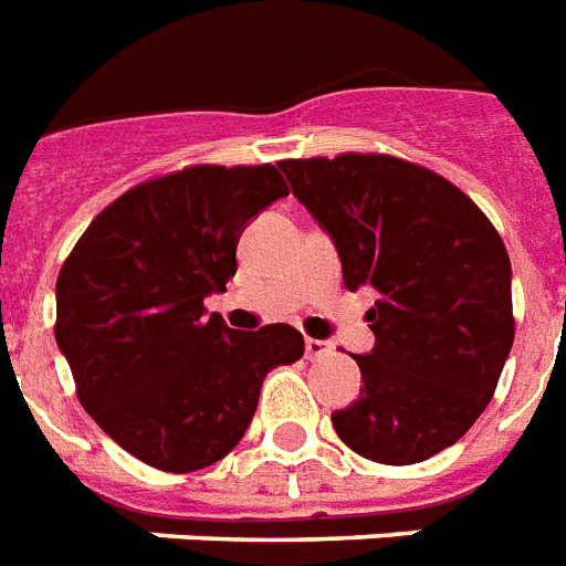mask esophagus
Returning a JSON list of instances; mask_svg holds the SVG:
<instances>
[{
    "label": "esophagus",
    "mask_w": 566,
    "mask_h": 566,
    "mask_svg": "<svg viewBox=\"0 0 566 566\" xmlns=\"http://www.w3.org/2000/svg\"><path fill=\"white\" fill-rule=\"evenodd\" d=\"M328 353H332V346H328L326 340H314V337L305 340V355H308L311 361H319V358H326Z\"/></svg>",
    "instance_id": "1"
}]
</instances>
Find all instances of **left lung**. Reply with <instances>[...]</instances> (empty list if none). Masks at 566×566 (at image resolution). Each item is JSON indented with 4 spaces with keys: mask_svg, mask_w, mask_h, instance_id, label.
Listing matches in <instances>:
<instances>
[{
    "mask_svg": "<svg viewBox=\"0 0 566 566\" xmlns=\"http://www.w3.org/2000/svg\"><path fill=\"white\" fill-rule=\"evenodd\" d=\"M332 234L346 291L378 293L376 346L355 355L361 399L332 413L337 438L378 464H417L467 434L514 344L511 261L479 205L396 155L279 164Z\"/></svg>",
    "mask_w": 566,
    "mask_h": 566,
    "instance_id": "8db88e82",
    "label": "left lung"
}]
</instances>
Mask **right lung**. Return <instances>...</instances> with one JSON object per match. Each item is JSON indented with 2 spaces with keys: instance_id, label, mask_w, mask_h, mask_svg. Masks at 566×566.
Segmentation results:
<instances>
[{
  "instance_id": "right-lung-1",
  "label": "right lung",
  "mask_w": 566,
  "mask_h": 566,
  "mask_svg": "<svg viewBox=\"0 0 566 566\" xmlns=\"http://www.w3.org/2000/svg\"><path fill=\"white\" fill-rule=\"evenodd\" d=\"M273 164H193L93 217L55 284V340L75 396L128 455L193 473L238 447L266 373L300 361L287 323L234 332L205 296L238 273V238L287 196Z\"/></svg>"
}]
</instances>
